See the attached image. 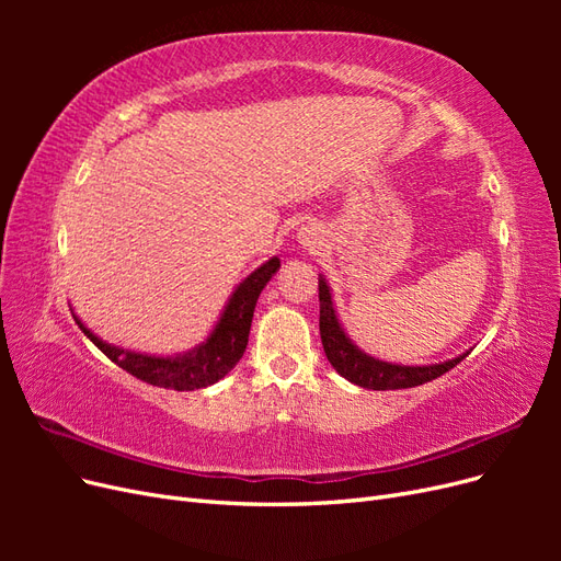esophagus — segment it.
<instances>
[{
  "mask_svg": "<svg viewBox=\"0 0 561 561\" xmlns=\"http://www.w3.org/2000/svg\"><path fill=\"white\" fill-rule=\"evenodd\" d=\"M297 243L309 250V252H318L322 245H325V231H322L320 225L309 222V225H301L297 229Z\"/></svg>",
  "mask_w": 561,
  "mask_h": 561,
  "instance_id": "esophagus-1",
  "label": "esophagus"
}]
</instances>
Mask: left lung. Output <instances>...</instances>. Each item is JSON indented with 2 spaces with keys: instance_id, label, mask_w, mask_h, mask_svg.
<instances>
[{
  "instance_id": "left-lung-1",
  "label": "left lung",
  "mask_w": 561,
  "mask_h": 561,
  "mask_svg": "<svg viewBox=\"0 0 561 561\" xmlns=\"http://www.w3.org/2000/svg\"><path fill=\"white\" fill-rule=\"evenodd\" d=\"M318 297H320V339H322V348H325L328 360L339 375L360 388H367V390L414 388L443 377L445 371L456 367L472 351V348L463 351L451 360L433 363V365H402V363H388V360L375 358V355L365 353L346 334L342 320L336 316L332 290L322 274L318 276Z\"/></svg>"
}]
</instances>
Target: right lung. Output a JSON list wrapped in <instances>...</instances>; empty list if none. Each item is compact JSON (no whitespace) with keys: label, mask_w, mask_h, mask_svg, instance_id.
Instances as JSON below:
<instances>
[{"label":"right lung","mask_w":561,"mask_h":561,"mask_svg":"<svg viewBox=\"0 0 561 561\" xmlns=\"http://www.w3.org/2000/svg\"><path fill=\"white\" fill-rule=\"evenodd\" d=\"M280 268V260L271 257L262 266H257L248 274L239 285L233 287L229 295L222 313H219L215 328L210 334L203 339L190 351L171 353V355H157V353H140L114 346L105 339H100L91 328L83 325V320L75 316L77 325L87 334L91 342L103 351L112 363H116L128 375L138 377L151 386L159 388H173V390H196L217 383L225 379L229 371L243 358V351L248 346V334L252 325L254 307L271 276Z\"/></svg>","instance_id":"add662e5"}]
</instances>
